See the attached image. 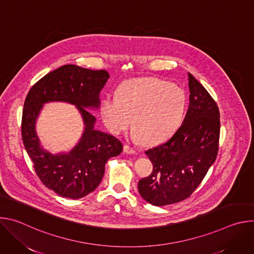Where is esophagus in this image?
<instances>
[{"label": "esophagus", "mask_w": 254, "mask_h": 254, "mask_svg": "<svg viewBox=\"0 0 254 254\" xmlns=\"http://www.w3.org/2000/svg\"><path fill=\"white\" fill-rule=\"evenodd\" d=\"M124 152L126 153V154H128V155H133L135 152H134V150L132 149V148H130L129 146H127V144H126V146L124 147Z\"/></svg>", "instance_id": "34e87169"}]
</instances>
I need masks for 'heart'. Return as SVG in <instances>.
I'll return each instance as SVG.
<instances>
[{
    "instance_id": "obj_1",
    "label": "heart",
    "mask_w": 254,
    "mask_h": 254,
    "mask_svg": "<svg viewBox=\"0 0 254 254\" xmlns=\"http://www.w3.org/2000/svg\"><path fill=\"white\" fill-rule=\"evenodd\" d=\"M186 106L184 89L160 78L148 77L124 82L117 95H106L102 99L100 113L104 125L114 133L123 132L132 122L135 141L156 144L179 128Z\"/></svg>"
}]
</instances>
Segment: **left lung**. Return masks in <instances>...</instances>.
Instances as JSON below:
<instances>
[{
  "instance_id": "8db88e82",
  "label": "left lung",
  "mask_w": 254,
  "mask_h": 254,
  "mask_svg": "<svg viewBox=\"0 0 254 254\" xmlns=\"http://www.w3.org/2000/svg\"><path fill=\"white\" fill-rule=\"evenodd\" d=\"M185 119L165 142L146 151L153 172L138 181L140 196L155 206L189 198L214 164L219 147L220 114L215 100L191 74Z\"/></svg>"
}]
</instances>
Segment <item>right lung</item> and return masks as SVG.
<instances>
[{"label":"right lung","instance_id":"right-lung-1","mask_svg":"<svg viewBox=\"0 0 254 254\" xmlns=\"http://www.w3.org/2000/svg\"><path fill=\"white\" fill-rule=\"evenodd\" d=\"M110 74L73 64L49 72L28 92L22 116V139L41 182L57 195L79 199L100 184L107 160L123 152V143L112 134L94 129L95 117L88 108H98L99 93ZM63 101L77 106L85 131L68 153L51 154L44 150L35 133V121L47 102Z\"/></svg>","mask_w":254,"mask_h":254}]
</instances>
